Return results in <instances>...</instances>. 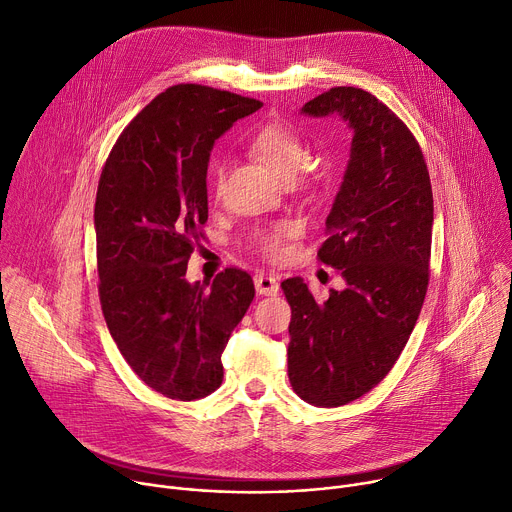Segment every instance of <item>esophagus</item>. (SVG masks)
Returning a JSON list of instances; mask_svg holds the SVG:
<instances>
[{
  "label": "esophagus",
  "mask_w": 512,
  "mask_h": 512,
  "mask_svg": "<svg viewBox=\"0 0 512 512\" xmlns=\"http://www.w3.org/2000/svg\"><path fill=\"white\" fill-rule=\"evenodd\" d=\"M254 287L258 291V295H277L279 293V281L274 279V274H268V272L254 274Z\"/></svg>",
  "instance_id": "1"
}]
</instances>
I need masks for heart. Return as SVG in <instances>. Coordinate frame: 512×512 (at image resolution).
I'll list each match as a JSON object with an SVG mask.
<instances>
[{"instance_id":"b5f03b06","label":"heart","mask_w":512,"mask_h":512,"mask_svg":"<svg viewBox=\"0 0 512 512\" xmlns=\"http://www.w3.org/2000/svg\"><path fill=\"white\" fill-rule=\"evenodd\" d=\"M248 151L262 160L268 168H272L281 178L289 180L297 174V178L307 180V160H309V141L307 137L287 125L272 121L258 127L248 139ZM223 182V166H213V188L219 192ZM289 233L287 223H277L272 227L258 229L254 233V246L256 250L270 258L279 260L285 256V238Z\"/></svg>"}]
</instances>
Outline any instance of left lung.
<instances>
[{
    "instance_id": "obj_1",
    "label": "left lung",
    "mask_w": 512,
    "mask_h": 512,
    "mask_svg": "<svg viewBox=\"0 0 512 512\" xmlns=\"http://www.w3.org/2000/svg\"><path fill=\"white\" fill-rule=\"evenodd\" d=\"M352 129L350 160L318 260L346 287L316 301L303 279L281 283L291 305L289 381L307 404L359 400L396 365L428 289L432 188L422 149L373 94L338 86L303 108Z\"/></svg>"
}]
</instances>
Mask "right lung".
Masks as SVG:
<instances>
[{
  "mask_svg": "<svg viewBox=\"0 0 512 512\" xmlns=\"http://www.w3.org/2000/svg\"><path fill=\"white\" fill-rule=\"evenodd\" d=\"M260 106L209 86H172L125 127L100 174L94 227L104 320L137 377L170 400H199L221 385L223 348L256 293L242 268L219 272L211 289L184 274L209 217L213 143Z\"/></svg>",
  "mask_w": 512,
  "mask_h": 512,
  "instance_id": "obj_1",
  "label": "right lung"
}]
</instances>
